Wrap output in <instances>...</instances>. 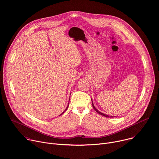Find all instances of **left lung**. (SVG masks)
I'll list each match as a JSON object with an SVG mask.
<instances>
[{
  "mask_svg": "<svg viewBox=\"0 0 159 159\" xmlns=\"http://www.w3.org/2000/svg\"><path fill=\"white\" fill-rule=\"evenodd\" d=\"M92 104H93V108H94V109L97 112H98L99 114H100V115H102V116H105V117H107V118H110V117H114V116H108V115H104V114H103V113H102V112H101L100 111H99L97 109H96V107H94V104H93V101H92Z\"/></svg>",
  "mask_w": 159,
  "mask_h": 159,
  "instance_id": "8db88e82",
  "label": "left lung"
}]
</instances>
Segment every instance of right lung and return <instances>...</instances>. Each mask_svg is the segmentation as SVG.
<instances>
[{
    "label": "right lung",
    "instance_id": "obj_1",
    "mask_svg": "<svg viewBox=\"0 0 159 159\" xmlns=\"http://www.w3.org/2000/svg\"><path fill=\"white\" fill-rule=\"evenodd\" d=\"M67 108H68V107H66V109H65V111H63V113H62V114H61V115H63V113H64V112H65V111H66V109H67Z\"/></svg>",
    "mask_w": 159,
    "mask_h": 159
}]
</instances>
